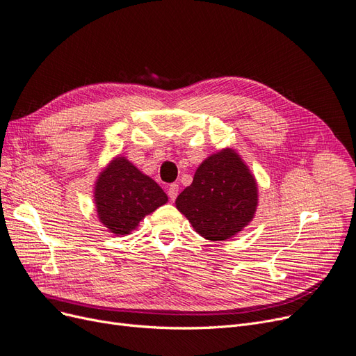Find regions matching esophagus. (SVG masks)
Segmentation results:
<instances>
[{
  "mask_svg": "<svg viewBox=\"0 0 356 356\" xmlns=\"http://www.w3.org/2000/svg\"><path fill=\"white\" fill-rule=\"evenodd\" d=\"M167 193L170 196V200L175 201L177 198V193H179V185H177V183H171V185L167 189Z\"/></svg>",
  "mask_w": 356,
  "mask_h": 356,
  "instance_id": "34e87169",
  "label": "esophagus"
}]
</instances>
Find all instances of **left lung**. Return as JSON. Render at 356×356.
I'll return each instance as SVG.
<instances>
[{
    "label": "left lung",
    "instance_id": "obj_1",
    "mask_svg": "<svg viewBox=\"0 0 356 356\" xmlns=\"http://www.w3.org/2000/svg\"><path fill=\"white\" fill-rule=\"evenodd\" d=\"M258 186L241 155L232 148L209 155L196 168L191 186L176 200V208L208 241L233 238L252 221Z\"/></svg>",
    "mask_w": 356,
    "mask_h": 356
}]
</instances>
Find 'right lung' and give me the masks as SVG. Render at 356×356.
Listing matches in <instances>:
<instances>
[{
	"instance_id": "add662e5",
	"label": "right lung",
	"mask_w": 356,
	"mask_h": 356,
	"mask_svg": "<svg viewBox=\"0 0 356 356\" xmlns=\"http://www.w3.org/2000/svg\"><path fill=\"white\" fill-rule=\"evenodd\" d=\"M94 193L99 221L117 236L135 230L145 216L168 201L158 183L124 156L113 158L101 171Z\"/></svg>"
}]
</instances>
